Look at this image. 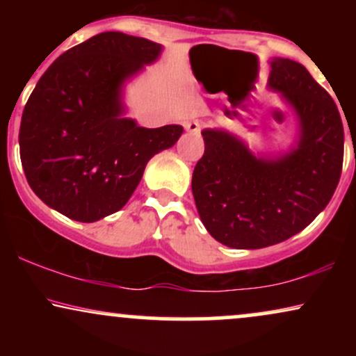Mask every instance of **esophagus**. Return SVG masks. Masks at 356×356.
Instances as JSON below:
<instances>
[{"label":"esophagus","mask_w":356,"mask_h":356,"mask_svg":"<svg viewBox=\"0 0 356 356\" xmlns=\"http://www.w3.org/2000/svg\"><path fill=\"white\" fill-rule=\"evenodd\" d=\"M184 127H186L187 132H191V134H199V132H201V124H199V122H195V120L186 122V124H184Z\"/></svg>","instance_id":"1"}]
</instances>
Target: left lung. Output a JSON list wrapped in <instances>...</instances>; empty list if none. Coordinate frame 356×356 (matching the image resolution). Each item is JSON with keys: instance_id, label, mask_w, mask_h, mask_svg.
Here are the masks:
<instances>
[{"instance_id": "obj_1", "label": "left lung", "mask_w": 356, "mask_h": 356, "mask_svg": "<svg viewBox=\"0 0 356 356\" xmlns=\"http://www.w3.org/2000/svg\"><path fill=\"white\" fill-rule=\"evenodd\" d=\"M268 87L295 110L298 138L284 154L254 155L239 137L204 129L192 174L199 218L224 246L261 249L303 231L333 197L343 165V124L330 93L301 63L269 60Z\"/></svg>"}]
</instances>
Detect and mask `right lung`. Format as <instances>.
Returning <instances> with one entry per match:
<instances>
[{"label":"right lung","instance_id":"obj_1","mask_svg":"<svg viewBox=\"0 0 356 356\" xmlns=\"http://www.w3.org/2000/svg\"><path fill=\"white\" fill-rule=\"evenodd\" d=\"M161 53L150 40L105 31L43 73L23 110L19 157L48 207L80 222L120 211L147 162L179 140L181 125L145 129L125 117V83Z\"/></svg>","mask_w":356,"mask_h":356}]
</instances>
